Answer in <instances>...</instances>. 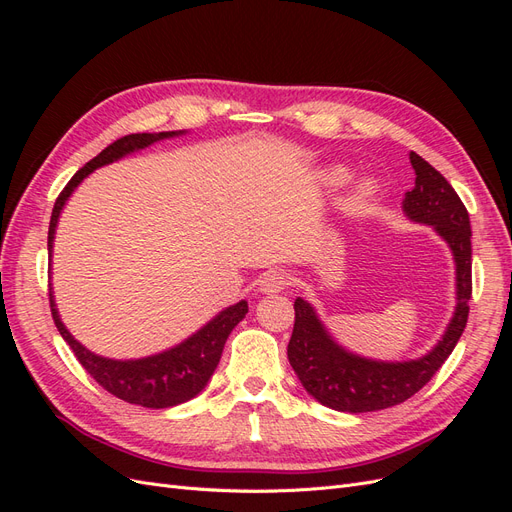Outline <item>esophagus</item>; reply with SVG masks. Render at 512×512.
Returning <instances> with one entry per match:
<instances>
[{
    "label": "esophagus",
    "mask_w": 512,
    "mask_h": 512,
    "mask_svg": "<svg viewBox=\"0 0 512 512\" xmlns=\"http://www.w3.org/2000/svg\"><path fill=\"white\" fill-rule=\"evenodd\" d=\"M286 284H288V277L282 271H267L260 277L258 290L262 294H275V292H280Z\"/></svg>",
    "instance_id": "obj_1"
}]
</instances>
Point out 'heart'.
<instances>
[{"mask_svg": "<svg viewBox=\"0 0 512 512\" xmlns=\"http://www.w3.org/2000/svg\"><path fill=\"white\" fill-rule=\"evenodd\" d=\"M327 179L331 183H342L346 179V170L344 168H333V170H329V173H327ZM369 194H371V185L369 183H361L359 190H356V200H365V198H369Z\"/></svg>", "mask_w": 512, "mask_h": 512, "instance_id": "obj_1", "label": "heart"}]
</instances>
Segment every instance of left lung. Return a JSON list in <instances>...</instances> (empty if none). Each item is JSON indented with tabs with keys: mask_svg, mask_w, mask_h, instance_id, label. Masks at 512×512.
Instances as JSON below:
<instances>
[{
	"mask_svg": "<svg viewBox=\"0 0 512 512\" xmlns=\"http://www.w3.org/2000/svg\"><path fill=\"white\" fill-rule=\"evenodd\" d=\"M414 188L406 192L404 215L425 224L448 245L455 260V312L444 335L427 354L410 361H376L350 352L324 327L312 303L294 299V329L288 361L303 389L322 406L339 412H376L404 404L431 380L466 329L472 297V230L461 198L436 168L410 151Z\"/></svg>",
	"mask_w": 512,
	"mask_h": 512,
	"instance_id": "8db88e82",
	"label": "left lung"
}]
</instances>
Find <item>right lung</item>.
Listing matches in <instances>:
<instances>
[{
	"label": "right lung",
	"mask_w": 512,
	"mask_h": 512,
	"mask_svg": "<svg viewBox=\"0 0 512 512\" xmlns=\"http://www.w3.org/2000/svg\"><path fill=\"white\" fill-rule=\"evenodd\" d=\"M185 134V130L175 132H153V134H128L119 138L113 145L102 149L94 160H89L81 170H76V175L68 181L64 192L55 200V207L51 213L49 224V273L53 271V241L59 215L64 211L68 198L79 185L94 173L96 168L113 164L121 158L130 156V153L141 151L153 143L164 141V138H175ZM51 299V312L55 327L66 339V344L72 348L74 356L85 367L87 374L94 378L102 389H106L111 395L128 401V404H136L143 408H170L179 406L183 401L196 397L205 389L207 382L211 380L215 367H218L222 359V350L230 331L247 314V301H239L222 309L220 314H215L205 327H200L196 333H192L188 339H183L181 344L162 350L158 354L143 356V359H108V356H100L85 348L79 339L66 329V324L61 322L57 303L53 297V286L49 288Z\"/></svg>",
	"instance_id": "1"
}]
</instances>
